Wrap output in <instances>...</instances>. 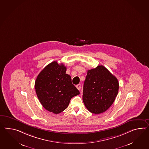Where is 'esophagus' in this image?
I'll use <instances>...</instances> for the list:
<instances>
[{
	"instance_id": "34e87169",
	"label": "esophagus",
	"mask_w": 149,
	"mask_h": 149,
	"mask_svg": "<svg viewBox=\"0 0 149 149\" xmlns=\"http://www.w3.org/2000/svg\"><path fill=\"white\" fill-rule=\"evenodd\" d=\"M76 88H77V89L79 90L81 89V84H79L76 85Z\"/></svg>"
}]
</instances>
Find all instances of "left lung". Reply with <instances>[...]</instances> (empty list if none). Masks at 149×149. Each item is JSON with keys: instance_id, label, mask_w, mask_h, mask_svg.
Returning <instances> with one entry per match:
<instances>
[{"instance_id": "1", "label": "left lung", "mask_w": 149, "mask_h": 149, "mask_svg": "<svg viewBox=\"0 0 149 149\" xmlns=\"http://www.w3.org/2000/svg\"><path fill=\"white\" fill-rule=\"evenodd\" d=\"M119 86L118 79L102 65L88 70L82 96L86 109L96 114L105 112L114 102Z\"/></svg>"}]
</instances>
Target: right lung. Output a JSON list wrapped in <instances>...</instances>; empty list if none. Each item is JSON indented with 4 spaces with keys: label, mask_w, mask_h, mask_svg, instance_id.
<instances>
[{
    "label": "right lung",
    "mask_w": 149,
    "mask_h": 149,
    "mask_svg": "<svg viewBox=\"0 0 149 149\" xmlns=\"http://www.w3.org/2000/svg\"><path fill=\"white\" fill-rule=\"evenodd\" d=\"M66 72V67L63 63L53 61L40 72L35 83L40 103L45 109L54 114L66 109L71 98L79 94Z\"/></svg>",
    "instance_id": "1"
}]
</instances>
